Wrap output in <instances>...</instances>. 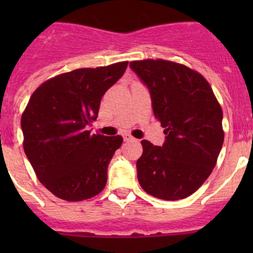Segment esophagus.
<instances>
[{"mask_svg": "<svg viewBox=\"0 0 253 253\" xmlns=\"http://www.w3.org/2000/svg\"><path fill=\"white\" fill-rule=\"evenodd\" d=\"M122 137H124V141H126V142H128V141H134L133 137H132L131 134H128V133H124V134H122Z\"/></svg>", "mask_w": 253, "mask_h": 253, "instance_id": "esophagus-1", "label": "esophagus"}]
</instances>
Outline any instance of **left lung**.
<instances>
[{
	"instance_id": "1",
	"label": "left lung",
	"mask_w": 253,
	"mask_h": 253,
	"mask_svg": "<svg viewBox=\"0 0 253 253\" xmlns=\"http://www.w3.org/2000/svg\"><path fill=\"white\" fill-rule=\"evenodd\" d=\"M129 67L149 90L154 116L167 136L162 147L141 142L139 185L160 200L188 197L211 174L223 147L220 105L205 77L186 66L143 60Z\"/></svg>"
}]
</instances>
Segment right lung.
Wrapping results in <instances>:
<instances>
[{"label": "right lung", "mask_w": 253, "mask_h": 253, "mask_svg": "<svg viewBox=\"0 0 253 253\" xmlns=\"http://www.w3.org/2000/svg\"><path fill=\"white\" fill-rule=\"evenodd\" d=\"M127 65L71 71L48 79L30 96L20 120L23 147L39 181L56 197L77 202L105 187L109 163L124 139L90 134L86 126Z\"/></svg>", "instance_id": "1"}]
</instances>
